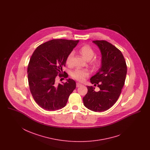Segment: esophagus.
Returning a JSON list of instances; mask_svg holds the SVG:
<instances>
[{
  "label": "esophagus",
  "instance_id": "34e87169",
  "mask_svg": "<svg viewBox=\"0 0 150 150\" xmlns=\"http://www.w3.org/2000/svg\"><path fill=\"white\" fill-rule=\"evenodd\" d=\"M81 85L82 84L80 83H79V82L76 83V87H79L81 86Z\"/></svg>",
  "mask_w": 150,
  "mask_h": 150
}]
</instances>
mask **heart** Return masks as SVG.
<instances>
[{
  "instance_id": "obj_1",
  "label": "heart",
  "mask_w": 150,
  "mask_h": 150,
  "mask_svg": "<svg viewBox=\"0 0 150 150\" xmlns=\"http://www.w3.org/2000/svg\"><path fill=\"white\" fill-rule=\"evenodd\" d=\"M79 52L82 57L86 60L90 61V64L93 68H96L98 66L100 63V59L98 58H92L95 55V52L94 50L91 48L90 45H82L79 48ZM74 55V52H71L67 56L66 59V64L70 65L71 63V60ZM89 75V71L87 69H77L73 71L71 73L72 77L79 81H82L85 80L86 77Z\"/></svg>"
}]
</instances>
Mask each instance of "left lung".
I'll use <instances>...</instances> for the list:
<instances>
[{
	"instance_id": "1",
	"label": "left lung",
	"mask_w": 150,
	"mask_h": 150,
	"mask_svg": "<svg viewBox=\"0 0 150 150\" xmlns=\"http://www.w3.org/2000/svg\"><path fill=\"white\" fill-rule=\"evenodd\" d=\"M100 49L101 67L90 79L92 84L100 88L87 86L83 98L84 105L94 112L105 111L113 105L121 93L127 73V67L121 51L107 41H94Z\"/></svg>"
}]
</instances>
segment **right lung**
Returning a JSON list of instances; mask_svg holds the SVG:
<instances>
[{"instance_id": "obj_1", "label": "right lung", "mask_w": 150, "mask_h": 150, "mask_svg": "<svg viewBox=\"0 0 150 150\" xmlns=\"http://www.w3.org/2000/svg\"><path fill=\"white\" fill-rule=\"evenodd\" d=\"M79 41L52 40L37 47L33 53L27 68L28 81L33 99L43 109L50 111L62 109L75 89L76 82L73 79L57 84L55 79L58 75L68 77L63 68L68 55Z\"/></svg>"}]
</instances>
